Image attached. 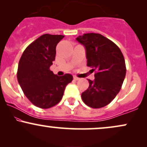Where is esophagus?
I'll return each instance as SVG.
<instances>
[{
  "label": "esophagus",
  "mask_w": 147,
  "mask_h": 147,
  "mask_svg": "<svg viewBox=\"0 0 147 147\" xmlns=\"http://www.w3.org/2000/svg\"><path fill=\"white\" fill-rule=\"evenodd\" d=\"M74 79H75V80H76V81H78V80H79V79H80V78L76 77V76H74Z\"/></svg>",
  "instance_id": "esophagus-1"
}]
</instances>
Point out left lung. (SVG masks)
<instances>
[{
    "instance_id": "1",
    "label": "left lung",
    "mask_w": 147,
    "mask_h": 147,
    "mask_svg": "<svg viewBox=\"0 0 147 147\" xmlns=\"http://www.w3.org/2000/svg\"><path fill=\"white\" fill-rule=\"evenodd\" d=\"M76 39L84 45L87 65L95 72V79H88V88L82 92V100L93 109L102 108L122 88L126 72L124 56L115 43L100 34H84Z\"/></svg>"
}]
</instances>
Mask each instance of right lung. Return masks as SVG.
I'll return each instance as SVG.
<instances>
[{"label": "right lung", "instance_id": "add662e5", "mask_svg": "<svg viewBox=\"0 0 147 147\" xmlns=\"http://www.w3.org/2000/svg\"><path fill=\"white\" fill-rule=\"evenodd\" d=\"M63 35L45 34L27 47L18 63L17 79L26 97L34 106L49 109L60 102L72 76H57L50 70L57 43Z\"/></svg>", "mask_w": 147, "mask_h": 147}]
</instances>
